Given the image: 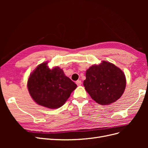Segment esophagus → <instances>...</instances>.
I'll use <instances>...</instances> for the list:
<instances>
[{"label":"esophagus","mask_w":148,"mask_h":148,"mask_svg":"<svg viewBox=\"0 0 148 148\" xmlns=\"http://www.w3.org/2000/svg\"><path fill=\"white\" fill-rule=\"evenodd\" d=\"M76 84H77V86H80L82 84V81L81 80H78V81L76 82Z\"/></svg>","instance_id":"1"}]
</instances>
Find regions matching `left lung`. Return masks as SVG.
Wrapping results in <instances>:
<instances>
[{"mask_svg": "<svg viewBox=\"0 0 148 148\" xmlns=\"http://www.w3.org/2000/svg\"><path fill=\"white\" fill-rule=\"evenodd\" d=\"M83 85L93 100L101 105L112 104L122 96L126 86L124 73L113 64L102 61L86 70Z\"/></svg>", "mask_w": 148, "mask_h": 148, "instance_id": "left-lung-1", "label": "left lung"}]
</instances>
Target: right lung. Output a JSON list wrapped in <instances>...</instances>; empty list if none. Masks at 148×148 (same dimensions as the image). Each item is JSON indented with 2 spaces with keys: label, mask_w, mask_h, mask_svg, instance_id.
<instances>
[{
  "label": "right lung",
  "mask_w": 148,
  "mask_h": 148,
  "mask_svg": "<svg viewBox=\"0 0 148 148\" xmlns=\"http://www.w3.org/2000/svg\"><path fill=\"white\" fill-rule=\"evenodd\" d=\"M27 86L38 104L53 109L63 106L77 86L59 67L49 69L46 62L29 75Z\"/></svg>",
  "instance_id": "right-lung-1"
}]
</instances>
